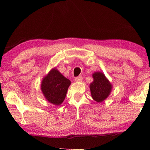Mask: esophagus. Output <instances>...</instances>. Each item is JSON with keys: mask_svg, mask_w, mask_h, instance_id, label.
Masks as SVG:
<instances>
[{"mask_svg": "<svg viewBox=\"0 0 150 150\" xmlns=\"http://www.w3.org/2000/svg\"><path fill=\"white\" fill-rule=\"evenodd\" d=\"M82 80V76H78L77 77H76L75 79V81L76 82H81Z\"/></svg>", "mask_w": 150, "mask_h": 150, "instance_id": "1", "label": "esophagus"}]
</instances>
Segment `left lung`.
Listing matches in <instances>:
<instances>
[{"label":"left lung","mask_w":150,"mask_h":150,"mask_svg":"<svg viewBox=\"0 0 150 150\" xmlns=\"http://www.w3.org/2000/svg\"><path fill=\"white\" fill-rule=\"evenodd\" d=\"M93 81L90 84L92 98L97 103H102L109 97L113 85L103 73L97 71L93 73Z\"/></svg>","instance_id":"1"}]
</instances>
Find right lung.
Wrapping results in <instances>:
<instances>
[{
    "instance_id": "add662e5",
    "label": "right lung",
    "mask_w": 150,
    "mask_h": 150,
    "mask_svg": "<svg viewBox=\"0 0 150 150\" xmlns=\"http://www.w3.org/2000/svg\"><path fill=\"white\" fill-rule=\"evenodd\" d=\"M71 81L55 67L43 77L40 89L44 98L53 105L59 106L64 100Z\"/></svg>"
}]
</instances>
